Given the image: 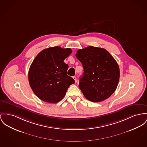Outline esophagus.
I'll return each mask as SVG.
<instances>
[{"label": "esophagus", "mask_w": 147, "mask_h": 147, "mask_svg": "<svg viewBox=\"0 0 147 147\" xmlns=\"http://www.w3.org/2000/svg\"><path fill=\"white\" fill-rule=\"evenodd\" d=\"M73 78L75 80V82H77V78H76V76H74V77H73Z\"/></svg>", "instance_id": "esophagus-1"}]
</instances>
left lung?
I'll return each instance as SVG.
<instances>
[{
    "instance_id": "1",
    "label": "left lung",
    "mask_w": 147,
    "mask_h": 147,
    "mask_svg": "<svg viewBox=\"0 0 147 147\" xmlns=\"http://www.w3.org/2000/svg\"><path fill=\"white\" fill-rule=\"evenodd\" d=\"M76 56L84 71L78 85L84 96L92 102L109 98L117 88L120 77L115 59L106 49L93 46L78 49Z\"/></svg>"
}]
</instances>
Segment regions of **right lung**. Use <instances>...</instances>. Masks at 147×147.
<instances>
[{
    "mask_svg": "<svg viewBox=\"0 0 147 147\" xmlns=\"http://www.w3.org/2000/svg\"><path fill=\"white\" fill-rule=\"evenodd\" d=\"M72 53L70 49L59 46L42 50L34 59L28 72L30 86L40 100L56 103L65 96L75 80L67 75L69 65L64 59Z\"/></svg>",
    "mask_w": 147,
    "mask_h": 147,
    "instance_id": "right-lung-1",
    "label": "right lung"
}]
</instances>
